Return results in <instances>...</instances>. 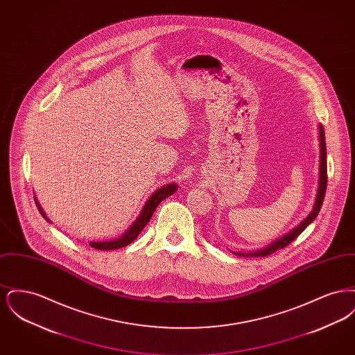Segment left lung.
<instances>
[{"label": "left lung", "instance_id": "obj_1", "mask_svg": "<svg viewBox=\"0 0 355 355\" xmlns=\"http://www.w3.org/2000/svg\"><path fill=\"white\" fill-rule=\"evenodd\" d=\"M320 148H321V155H320V181H318V190H317V198L315 203L313 206L311 213L304 218L297 227H294L291 232H288L281 238H278L277 241H274L269 246L257 250V252H250V253H233L241 257H268L271 253H275L279 249L286 248L287 245H290L297 236H300L304 229L315 220V217L318 216L320 210H321L323 198H324V193H326V186H327V162H326V142H324V132L322 125H320Z\"/></svg>", "mask_w": 355, "mask_h": 355}]
</instances>
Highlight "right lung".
<instances>
[{"mask_svg": "<svg viewBox=\"0 0 355 355\" xmlns=\"http://www.w3.org/2000/svg\"><path fill=\"white\" fill-rule=\"evenodd\" d=\"M178 186L177 184H169V185L162 186L161 189L155 190L150 196V198L146 201L145 206L142 207L139 216L135 218V222L132 223V226L122 234V236H119L117 239H113V241H105V242H89V245L97 250H116L119 248H123V246H128L130 245L135 238L138 236V234L144 230V227L148 225V222L152 218L153 213L155 211L157 206L159 205V202H162L165 198L170 197L171 194H174L177 191ZM34 201H35V206L38 209V211L41 213V216L51 222V220L46 217V214L44 213L41 205L37 201V198L34 197Z\"/></svg>", "mask_w": 355, "mask_h": 355, "instance_id": "add662e5", "label": "right lung"}]
</instances>
